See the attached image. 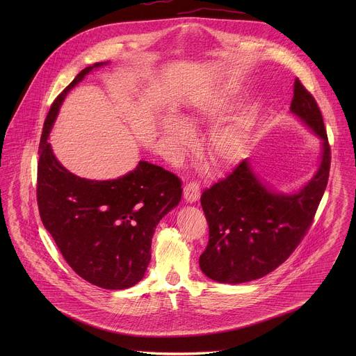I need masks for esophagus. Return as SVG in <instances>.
<instances>
[{"label": "esophagus", "instance_id": "1", "mask_svg": "<svg viewBox=\"0 0 356 356\" xmlns=\"http://www.w3.org/2000/svg\"><path fill=\"white\" fill-rule=\"evenodd\" d=\"M200 198V184L190 181L184 186V200L187 202H195Z\"/></svg>", "mask_w": 356, "mask_h": 356}]
</instances>
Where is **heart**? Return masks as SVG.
Listing matches in <instances>:
<instances>
[{"label": "heart", "instance_id": "heart-1", "mask_svg": "<svg viewBox=\"0 0 356 356\" xmlns=\"http://www.w3.org/2000/svg\"><path fill=\"white\" fill-rule=\"evenodd\" d=\"M235 90L232 86H222L214 90L206 99L193 106L186 121L190 125L202 120H217L225 114L234 103ZM249 113L243 108L227 121L220 122L204 140V152L210 163L217 169L234 165L243 146L245 125ZM162 138L166 149L175 156H180L191 147L193 136L186 124L177 118H165L162 122Z\"/></svg>", "mask_w": 356, "mask_h": 356}]
</instances>
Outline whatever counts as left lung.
Listing matches in <instances>:
<instances>
[{
    "label": "left lung",
    "instance_id": "1",
    "mask_svg": "<svg viewBox=\"0 0 356 356\" xmlns=\"http://www.w3.org/2000/svg\"><path fill=\"white\" fill-rule=\"evenodd\" d=\"M290 113L321 139L318 168L306 184L293 193L276 191L245 159L201 194L210 238L200 268L216 282L246 283L273 272L313 222L328 183L331 150L321 111L298 79Z\"/></svg>",
    "mask_w": 356,
    "mask_h": 356
}]
</instances>
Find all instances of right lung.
Returning <instances> with one entry per match:
<instances>
[{
    "mask_svg": "<svg viewBox=\"0 0 356 356\" xmlns=\"http://www.w3.org/2000/svg\"><path fill=\"white\" fill-rule=\"evenodd\" d=\"M83 69L49 110L39 143L38 206L40 220L69 266L88 283L124 290L142 280L159 221L181 200V181L172 172L140 161L113 180L73 175L47 142L67 92L91 70Z\"/></svg>",
    "mask_w": 356,
    "mask_h": 356,
    "instance_id": "obj_1",
    "label": "right lung"
}]
</instances>
